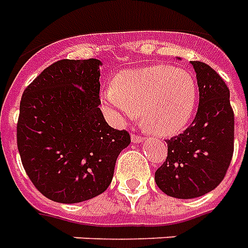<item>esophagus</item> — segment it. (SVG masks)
Wrapping results in <instances>:
<instances>
[{
  "label": "esophagus",
  "instance_id": "obj_1",
  "mask_svg": "<svg viewBox=\"0 0 248 248\" xmlns=\"http://www.w3.org/2000/svg\"><path fill=\"white\" fill-rule=\"evenodd\" d=\"M143 137L142 135H137V134H133V135H131V140H133V143H140V142H143Z\"/></svg>",
  "mask_w": 248,
  "mask_h": 248
}]
</instances>
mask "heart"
I'll return each instance as SVG.
<instances>
[{"instance_id": "obj_1", "label": "heart", "mask_w": 248, "mask_h": 248, "mask_svg": "<svg viewBox=\"0 0 248 248\" xmlns=\"http://www.w3.org/2000/svg\"><path fill=\"white\" fill-rule=\"evenodd\" d=\"M199 97L192 72L167 64L126 69L113 87L101 93L104 108L118 122L139 114L142 124L156 135H173L193 115Z\"/></svg>"}]
</instances>
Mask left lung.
I'll return each instance as SVG.
<instances>
[{"mask_svg":"<svg viewBox=\"0 0 248 248\" xmlns=\"http://www.w3.org/2000/svg\"><path fill=\"white\" fill-rule=\"evenodd\" d=\"M193 65L200 92L199 109L184 133L167 139L168 155L155 172L156 185L175 199H196L217 188L234 152V113L230 91L212 67Z\"/></svg>","mask_w":248,"mask_h":248,"instance_id":"1","label":"left lung"}]
</instances>
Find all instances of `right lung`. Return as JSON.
I'll use <instances>...</instances> for the list:
<instances>
[{
  "label": "right lung",
  "instance_id": "obj_1",
  "mask_svg": "<svg viewBox=\"0 0 248 248\" xmlns=\"http://www.w3.org/2000/svg\"><path fill=\"white\" fill-rule=\"evenodd\" d=\"M100 60L63 59L25 89L16 124L22 164L40 193L76 203L104 193L131 142L100 109Z\"/></svg>",
  "mask_w": 248,
  "mask_h": 248
}]
</instances>
